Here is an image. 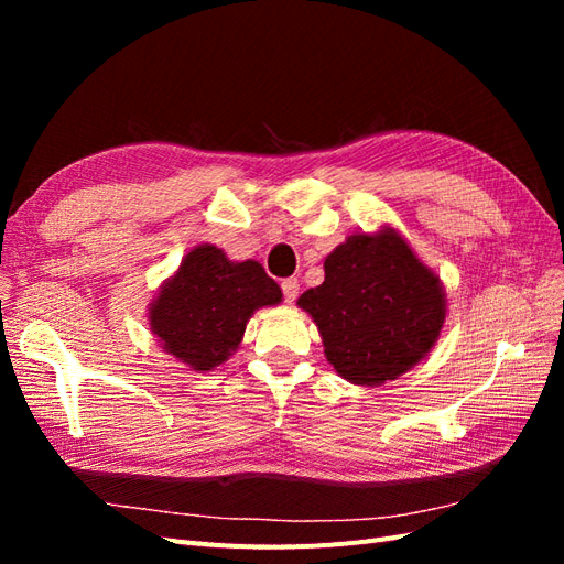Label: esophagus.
Segmentation results:
<instances>
[{"mask_svg": "<svg viewBox=\"0 0 564 564\" xmlns=\"http://www.w3.org/2000/svg\"><path fill=\"white\" fill-rule=\"evenodd\" d=\"M282 294H284L286 303H294L296 296H299V282L294 278L282 280Z\"/></svg>", "mask_w": 564, "mask_h": 564, "instance_id": "obj_1", "label": "esophagus"}]
</instances>
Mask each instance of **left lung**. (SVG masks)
<instances>
[{
	"mask_svg": "<svg viewBox=\"0 0 564 564\" xmlns=\"http://www.w3.org/2000/svg\"><path fill=\"white\" fill-rule=\"evenodd\" d=\"M296 305L317 324L338 377L367 388L416 367L447 317L435 270L390 226L348 235L324 259V282L303 292Z\"/></svg>",
	"mask_w": 564,
	"mask_h": 564,
	"instance_id": "1",
	"label": "left lung"
}]
</instances>
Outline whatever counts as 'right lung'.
Here are the masks:
<instances>
[{"instance_id":"obj_1","label":"right lung","mask_w":564,"mask_h":564,"mask_svg":"<svg viewBox=\"0 0 564 564\" xmlns=\"http://www.w3.org/2000/svg\"><path fill=\"white\" fill-rule=\"evenodd\" d=\"M280 301V284L259 261H230L216 245H197L162 282L148 324L166 355L212 371L240 348L251 315Z\"/></svg>"}]
</instances>
